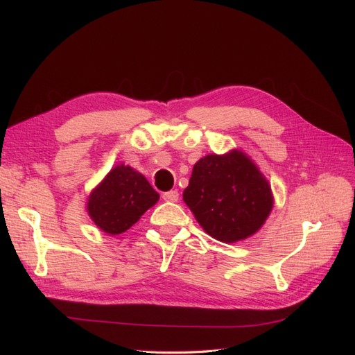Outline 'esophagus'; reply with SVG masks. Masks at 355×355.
Returning a JSON list of instances; mask_svg holds the SVG:
<instances>
[{
  "instance_id": "esophagus-1",
  "label": "esophagus",
  "mask_w": 355,
  "mask_h": 355,
  "mask_svg": "<svg viewBox=\"0 0 355 355\" xmlns=\"http://www.w3.org/2000/svg\"><path fill=\"white\" fill-rule=\"evenodd\" d=\"M163 200H164V201L175 202V201L179 200V192H178L176 189H171V191H168V192H164V194H163Z\"/></svg>"
}]
</instances>
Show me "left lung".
<instances>
[{"label":"left lung","mask_w":355,"mask_h":355,"mask_svg":"<svg viewBox=\"0 0 355 355\" xmlns=\"http://www.w3.org/2000/svg\"><path fill=\"white\" fill-rule=\"evenodd\" d=\"M184 200L202 230L223 243L250 237L272 209L270 184L240 151L201 158L192 168Z\"/></svg>","instance_id":"8db88e82"}]
</instances>
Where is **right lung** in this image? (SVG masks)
<instances>
[{"label":"right lung","mask_w":355,"mask_h":355,"mask_svg":"<svg viewBox=\"0 0 355 355\" xmlns=\"http://www.w3.org/2000/svg\"><path fill=\"white\" fill-rule=\"evenodd\" d=\"M158 198V192L141 173L121 164L92 192L87 210L102 231L115 235L130 228Z\"/></svg>","instance_id":"right-lung-1"}]
</instances>
